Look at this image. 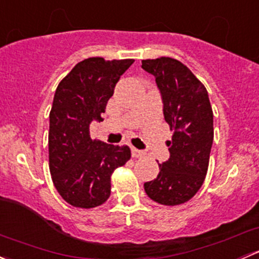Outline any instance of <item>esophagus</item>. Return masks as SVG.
I'll return each instance as SVG.
<instances>
[{
    "instance_id": "34e87169",
    "label": "esophagus",
    "mask_w": 259,
    "mask_h": 259,
    "mask_svg": "<svg viewBox=\"0 0 259 259\" xmlns=\"http://www.w3.org/2000/svg\"><path fill=\"white\" fill-rule=\"evenodd\" d=\"M132 155L134 156V158H142V156L145 155V153L143 150H139V149H137V148H132Z\"/></svg>"
}]
</instances>
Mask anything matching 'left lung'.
Masks as SVG:
<instances>
[{
  "instance_id": "1",
  "label": "left lung",
  "mask_w": 259,
  "mask_h": 259,
  "mask_svg": "<svg viewBox=\"0 0 259 259\" xmlns=\"http://www.w3.org/2000/svg\"><path fill=\"white\" fill-rule=\"evenodd\" d=\"M143 70L155 77L163 101L164 119L173 137L169 159L159 164L158 177L144 184L154 202L178 205L200 189L213 144V111L207 89L178 60H143Z\"/></svg>"
}]
</instances>
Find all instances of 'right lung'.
<instances>
[{"instance_id": "obj_1", "label": "right lung", "mask_w": 259, "mask_h": 259, "mask_svg": "<svg viewBox=\"0 0 259 259\" xmlns=\"http://www.w3.org/2000/svg\"><path fill=\"white\" fill-rule=\"evenodd\" d=\"M133 62L90 57L79 62L55 91L50 111V173L62 199L74 207L94 208L106 202L111 174L132 155L129 146L91 139L90 124L103 121L101 114L115 85Z\"/></svg>"}]
</instances>
